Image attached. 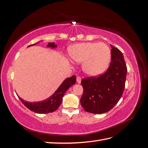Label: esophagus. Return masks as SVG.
<instances>
[{
  "label": "esophagus",
  "instance_id": "1",
  "mask_svg": "<svg viewBox=\"0 0 148 148\" xmlns=\"http://www.w3.org/2000/svg\"><path fill=\"white\" fill-rule=\"evenodd\" d=\"M81 81H82V78L80 77H77V82L78 83H81Z\"/></svg>",
  "mask_w": 148,
  "mask_h": 148
}]
</instances>
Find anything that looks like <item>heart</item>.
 Listing matches in <instances>:
<instances>
[{"instance_id": "b5f03b06", "label": "heart", "mask_w": 148, "mask_h": 148, "mask_svg": "<svg viewBox=\"0 0 148 148\" xmlns=\"http://www.w3.org/2000/svg\"><path fill=\"white\" fill-rule=\"evenodd\" d=\"M69 54L74 62L83 63V71L90 76L102 73L111 59L110 49L103 42L77 44L70 48Z\"/></svg>"}]
</instances>
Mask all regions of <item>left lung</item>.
<instances>
[{"instance_id": "8db88e82", "label": "left lung", "mask_w": 148, "mask_h": 148, "mask_svg": "<svg viewBox=\"0 0 148 148\" xmlns=\"http://www.w3.org/2000/svg\"><path fill=\"white\" fill-rule=\"evenodd\" d=\"M111 62L109 69L99 77L82 80L83 93L80 102L85 111L100 114L111 110L122 96L127 68L123 53L110 45Z\"/></svg>"}]
</instances>
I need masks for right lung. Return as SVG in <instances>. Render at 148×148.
<instances>
[{
	"mask_svg": "<svg viewBox=\"0 0 148 148\" xmlns=\"http://www.w3.org/2000/svg\"><path fill=\"white\" fill-rule=\"evenodd\" d=\"M35 44H31L29 46L35 45ZM47 47H51L53 48L56 47L57 45H55L54 42H49ZM75 83L76 77L75 75L65 79L52 96L47 98L46 100L42 101L30 102L22 99L19 96L18 98L21 102L31 111H33L34 112L38 114L51 113L56 111L58 109V107L61 104L65 93L69 89V88L75 84Z\"/></svg>",
	"mask_w": 148,
	"mask_h": 148,
	"instance_id": "1",
	"label": "right lung"
}]
</instances>
